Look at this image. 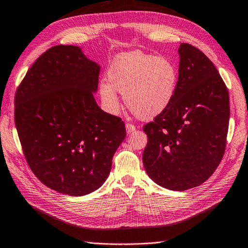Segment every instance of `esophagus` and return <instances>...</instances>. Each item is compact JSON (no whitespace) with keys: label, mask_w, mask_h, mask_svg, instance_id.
Wrapping results in <instances>:
<instances>
[{"label":"esophagus","mask_w":248,"mask_h":248,"mask_svg":"<svg viewBox=\"0 0 248 248\" xmlns=\"http://www.w3.org/2000/svg\"><path fill=\"white\" fill-rule=\"evenodd\" d=\"M125 130H127V133H131L136 130V125L132 124H125Z\"/></svg>","instance_id":"1"}]
</instances>
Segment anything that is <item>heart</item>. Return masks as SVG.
I'll list each match as a JSON object with an SVG mask.
<instances>
[{"label":"heart","instance_id":"heart-1","mask_svg":"<svg viewBox=\"0 0 248 248\" xmlns=\"http://www.w3.org/2000/svg\"><path fill=\"white\" fill-rule=\"evenodd\" d=\"M108 79L109 83L99 84V94L110 110H118L119 92L134 116L151 120L162 114L173 99L178 70L169 58L134 50L114 59Z\"/></svg>","mask_w":248,"mask_h":248}]
</instances>
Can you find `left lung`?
<instances>
[{
	"label": "left lung",
	"instance_id": "8db88e82",
	"mask_svg": "<svg viewBox=\"0 0 248 248\" xmlns=\"http://www.w3.org/2000/svg\"><path fill=\"white\" fill-rule=\"evenodd\" d=\"M176 92L162 114L146 124L143 151L149 177L170 190L199 186L223 157L230 119L229 92L217 68L189 44L178 48Z\"/></svg>",
	"mask_w": 248,
	"mask_h": 248
}]
</instances>
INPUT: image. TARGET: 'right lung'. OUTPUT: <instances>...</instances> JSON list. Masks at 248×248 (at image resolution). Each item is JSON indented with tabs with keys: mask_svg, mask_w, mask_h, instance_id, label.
Returning <instances> with one entry per match:
<instances>
[{
	"mask_svg": "<svg viewBox=\"0 0 248 248\" xmlns=\"http://www.w3.org/2000/svg\"><path fill=\"white\" fill-rule=\"evenodd\" d=\"M100 65L77 46L37 59L15 95V124L32 173L50 189L84 196L102 186L125 138L124 121L94 98Z\"/></svg>",
	"mask_w": 248,
	"mask_h": 248,
	"instance_id": "1",
	"label": "right lung"
}]
</instances>
